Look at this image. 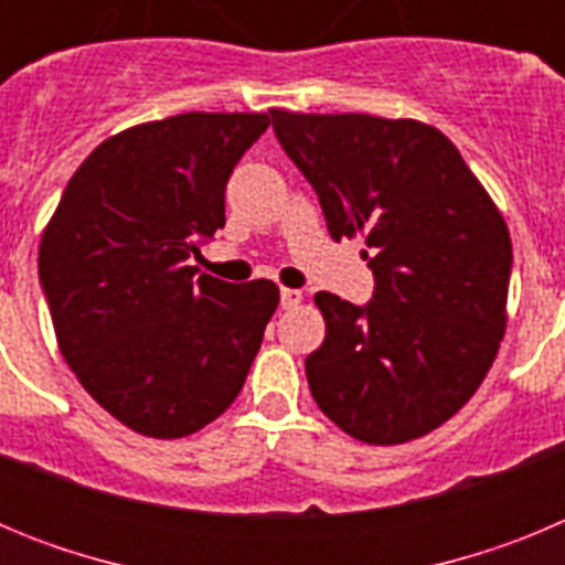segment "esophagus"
I'll return each instance as SVG.
<instances>
[{"mask_svg": "<svg viewBox=\"0 0 565 565\" xmlns=\"http://www.w3.org/2000/svg\"><path fill=\"white\" fill-rule=\"evenodd\" d=\"M299 302H302V291H297V288H282V291H279V306L286 308H297Z\"/></svg>", "mask_w": 565, "mask_h": 565, "instance_id": "esophagus-1", "label": "esophagus"}]
</instances>
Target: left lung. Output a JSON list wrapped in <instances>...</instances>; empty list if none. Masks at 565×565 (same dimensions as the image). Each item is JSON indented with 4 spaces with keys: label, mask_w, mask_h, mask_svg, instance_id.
Returning <instances> with one entry per match:
<instances>
[{
    "label": "left lung",
    "mask_w": 565,
    "mask_h": 565,
    "mask_svg": "<svg viewBox=\"0 0 565 565\" xmlns=\"http://www.w3.org/2000/svg\"><path fill=\"white\" fill-rule=\"evenodd\" d=\"M333 239L362 237L371 306L313 297L326 342L306 359L313 402L356 441H413L456 416L507 331L512 239L456 143L416 118L271 109Z\"/></svg>",
    "instance_id": "left-lung-1"
}]
</instances>
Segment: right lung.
Masks as SVG:
<instances>
[{"mask_svg":"<svg viewBox=\"0 0 565 565\" xmlns=\"http://www.w3.org/2000/svg\"><path fill=\"white\" fill-rule=\"evenodd\" d=\"M266 113H183L109 135L64 189L39 279L64 362L104 411L147 438H183L228 411L268 319L271 279L189 266L226 226L234 163Z\"/></svg>","mask_w":565,"mask_h":565,"instance_id":"obj_1","label":"right lung"}]
</instances>
